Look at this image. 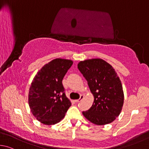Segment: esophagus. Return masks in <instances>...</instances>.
I'll list each match as a JSON object with an SVG mask.
<instances>
[{
  "label": "esophagus",
  "instance_id": "1",
  "mask_svg": "<svg viewBox=\"0 0 149 149\" xmlns=\"http://www.w3.org/2000/svg\"><path fill=\"white\" fill-rule=\"evenodd\" d=\"M84 95H80V97L79 100H75L74 101H75V102H76V103H79V102H80V101H82V100H83V99H84Z\"/></svg>",
  "mask_w": 149,
  "mask_h": 149
}]
</instances>
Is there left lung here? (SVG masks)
Segmentation results:
<instances>
[{"label": "left lung", "instance_id": "8db88e82", "mask_svg": "<svg viewBox=\"0 0 149 149\" xmlns=\"http://www.w3.org/2000/svg\"><path fill=\"white\" fill-rule=\"evenodd\" d=\"M78 69L88 81L94 101L82 114L96 125L111 123L119 116L124 104V92L120 80L111 65L101 59L80 61Z\"/></svg>", "mask_w": 149, "mask_h": 149}]
</instances>
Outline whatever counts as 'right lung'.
Wrapping results in <instances>:
<instances>
[{"label": "right lung", "instance_id": "1", "mask_svg": "<svg viewBox=\"0 0 149 149\" xmlns=\"http://www.w3.org/2000/svg\"><path fill=\"white\" fill-rule=\"evenodd\" d=\"M72 63L71 60L55 59L44 65L33 79L29 92V105L41 123H58L71 105L62 80Z\"/></svg>", "mask_w": 149, "mask_h": 149}]
</instances>
